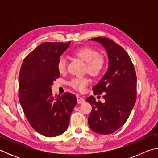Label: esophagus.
<instances>
[{"instance_id":"1","label":"esophagus","mask_w":158,"mask_h":158,"mask_svg":"<svg viewBox=\"0 0 158 158\" xmlns=\"http://www.w3.org/2000/svg\"><path fill=\"white\" fill-rule=\"evenodd\" d=\"M77 102H78V104H81V103L84 102H85L84 99L82 97H81V96H79V95L77 96Z\"/></svg>"}]
</instances>
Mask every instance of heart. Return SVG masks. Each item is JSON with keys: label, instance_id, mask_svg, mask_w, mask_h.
I'll return each instance as SVG.
<instances>
[{"label": "heart", "instance_id": "obj_1", "mask_svg": "<svg viewBox=\"0 0 158 158\" xmlns=\"http://www.w3.org/2000/svg\"><path fill=\"white\" fill-rule=\"evenodd\" d=\"M73 54L85 63V70L93 77H98L104 71L106 65V60L103 56L98 54V52L89 47H79L73 51ZM66 60L63 57L58 58L57 69L62 73L65 70ZM89 80L87 77H77L69 81V85L80 91L84 90L89 84Z\"/></svg>", "mask_w": 158, "mask_h": 158}]
</instances>
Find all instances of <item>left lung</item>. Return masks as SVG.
I'll list each match as a JSON object with an SVG mask.
<instances>
[{
    "mask_svg": "<svg viewBox=\"0 0 158 158\" xmlns=\"http://www.w3.org/2000/svg\"><path fill=\"white\" fill-rule=\"evenodd\" d=\"M105 48L109 66L102 79L93 87L95 95L104 93L105 102H96L93 96L85 101L92 106L89 125L95 132L109 135L122 127L135 106L137 76L131 59L123 48L106 37H95Z\"/></svg>",
    "mask_w": 158,
    "mask_h": 158,
    "instance_id": "8db88e82",
    "label": "left lung"
}]
</instances>
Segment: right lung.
<instances>
[{
	"label": "right lung",
	"mask_w": 158,
	"mask_h": 158,
	"mask_svg": "<svg viewBox=\"0 0 158 158\" xmlns=\"http://www.w3.org/2000/svg\"><path fill=\"white\" fill-rule=\"evenodd\" d=\"M69 43L40 44L24 58L19 75V99L26 118L35 130L47 137L65 132L77 102L70 93L54 97L52 91L53 81L60 77L58 60Z\"/></svg>",
	"instance_id": "obj_1"
}]
</instances>
